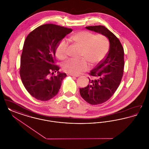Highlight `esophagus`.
I'll return each instance as SVG.
<instances>
[{"label":"esophagus","mask_w":149,"mask_h":149,"mask_svg":"<svg viewBox=\"0 0 149 149\" xmlns=\"http://www.w3.org/2000/svg\"><path fill=\"white\" fill-rule=\"evenodd\" d=\"M68 75L72 76V77H79L80 76L79 75H75V74H68Z\"/></svg>","instance_id":"obj_1"}]
</instances>
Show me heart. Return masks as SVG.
Wrapping results in <instances>:
<instances>
[{
	"instance_id": "heart-1",
	"label": "heart",
	"mask_w": 149,
	"mask_h": 149,
	"mask_svg": "<svg viewBox=\"0 0 149 149\" xmlns=\"http://www.w3.org/2000/svg\"><path fill=\"white\" fill-rule=\"evenodd\" d=\"M71 38L83 49L81 56L85 57L92 65L99 64L106 56L109 43L105 36L95 35L83 31L74 35ZM68 45L69 42L66 39H63L58 43L56 49V55L58 58L63 60L66 57ZM86 59L69 58L63 64V68L69 73L79 74L89 69V64Z\"/></svg>"
}]
</instances>
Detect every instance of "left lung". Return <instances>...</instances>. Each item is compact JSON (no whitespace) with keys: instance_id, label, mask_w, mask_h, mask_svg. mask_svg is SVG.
I'll return each mask as SVG.
<instances>
[{"instance_id":"1","label":"left lung","mask_w":149,"mask_h":149,"mask_svg":"<svg viewBox=\"0 0 149 149\" xmlns=\"http://www.w3.org/2000/svg\"><path fill=\"white\" fill-rule=\"evenodd\" d=\"M85 29L107 37L109 49L105 58L89 73V84L80 88L81 97L89 104L97 105L107 101L120 84L125 65L124 50L119 39L103 26H88Z\"/></svg>"}]
</instances>
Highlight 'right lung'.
Returning a JSON list of instances; mask_svg holds the SVG:
<instances>
[{"label": "right lung", "instance_id": "right-lung-1", "mask_svg": "<svg viewBox=\"0 0 149 149\" xmlns=\"http://www.w3.org/2000/svg\"><path fill=\"white\" fill-rule=\"evenodd\" d=\"M54 24H45L27 36L21 57L19 73L27 92L36 99L46 101L58 92L66 73L55 64L57 46L72 32ZM56 72L58 74L54 75Z\"/></svg>", "mask_w": 149, "mask_h": 149}]
</instances>
